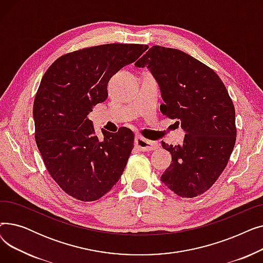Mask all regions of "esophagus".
<instances>
[{"instance_id": "esophagus-1", "label": "esophagus", "mask_w": 263, "mask_h": 263, "mask_svg": "<svg viewBox=\"0 0 263 263\" xmlns=\"http://www.w3.org/2000/svg\"><path fill=\"white\" fill-rule=\"evenodd\" d=\"M135 146L139 148L141 151H151L156 148H158V143L151 142L146 139H143L141 136L135 137Z\"/></svg>"}]
</instances>
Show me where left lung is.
<instances>
[{"label":"left lung","mask_w":263,"mask_h":263,"mask_svg":"<svg viewBox=\"0 0 263 263\" xmlns=\"http://www.w3.org/2000/svg\"><path fill=\"white\" fill-rule=\"evenodd\" d=\"M149 69L160 87L161 113L186 133L182 145L162 147L172 164L162 182L178 196L196 197L223 173L236 144V112L222 80L201 62L177 49L154 46L135 63Z\"/></svg>","instance_id":"left-lung-1"}]
</instances>
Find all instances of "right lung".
Returning a JSON list of instances; mask_svg holds the SVG:
<instances>
[{"label":"right lung","mask_w":263,"mask_h":263,"mask_svg":"<svg viewBox=\"0 0 263 263\" xmlns=\"http://www.w3.org/2000/svg\"><path fill=\"white\" fill-rule=\"evenodd\" d=\"M146 45L109 44L63 55L46 71L35 97V140L46 167L63 191L93 201L120 179L131 155L134 134L121 127L96 135L88 115L107 98V83L134 63Z\"/></svg>","instance_id":"obj_1"}]
</instances>
